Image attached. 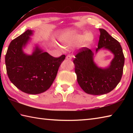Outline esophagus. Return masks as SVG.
Returning a JSON list of instances; mask_svg holds the SVG:
<instances>
[{"mask_svg": "<svg viewBox=\"0 0 133 133\" xmlns=\"http://www.w3.org/2000/svg\"><path fill=\"white\" fill-rule=\"evenodd\" d=\"M66 59L67 60H71L72 59V56H70V55H67V56H66Z\"/></svg>", "mask_w": 133, "mask_h": 133, "instance_id": "esophagus-1", "label": "esophagus"}]
</instances>
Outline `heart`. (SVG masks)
<instances>
[{"instance_id":"1","label":"heart","mask_w":133,"mask_h":133,"mask_svg":"<svg viewBox=\"0 0 133 133\" xmlns=\"http://www.w3.org/2000/svg\"><path fill=\"white\" fill-rule=\"evenodd\" d=\"M84 40L85 45L90 44L94 40L93 35L90 33H87L86 31L83 33H71L69 35V40L72 43H78L82 42Z\"/></svg>"}]
</instances>
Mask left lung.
I'll use <instances>...</instances> for the list:
<instances>
[{"label":"left lung","instance_id":"obj_1","mask_svg":"<svg viewBox=\"0 0 133 133\" xmlns=\"http://www.w3.org/2000/svg\"><path fill=\"white\" fill-rule=\"evenodd\" d=\"M99 30L100 36L95 52L83 48L73 60L78 84L85 93L93 95L107 94L115 88L121 80L124 64L120 43L104 29H99ZM100 50H107L114 55L107 68H99L94 61V55Z\"/></svg>","mask_w":133,"mask_h":133}]
</instances>
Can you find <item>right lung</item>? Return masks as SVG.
I'll return each mask as SVG.
<instances>
[{
    "mask_svg": "<svg viewBox=\"0 0 133 133\" xmlns=\"http://www.w3.org/2000/svg\"><path fill=\"white\" fill-rule=\"evenodd\" d=\"M33 35V30H27L10 42L5 63L8 77L17 89L24 93L37 94L50 88L66 56L54 57L37 45L31 55L25 53L23 49Z\"/></svg>",
    "mask_w": 133,
    "mask_h": 133,
    "instance_id": "add662e5",
    "label": "right lung"
}]
</instances>
